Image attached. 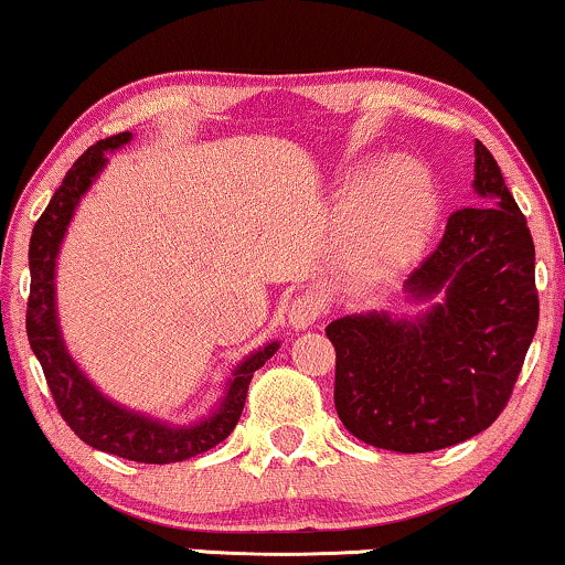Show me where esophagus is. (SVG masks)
I'll return each instance as SVG.
<instances>
[{
    "mask_svg": "<svg viewBox=\"0 0 565 565\" xmlns=\"http://www.w3.org/2000/svg\"><path fill=\"white\" fill-rule=\"evenodd\" d=\"M323 312H326L323 297L312 295V291H305V295L297 297L289 307V326L295 328V331H305V328L316 323Z\"/></svg>",
    "mask_w": 565,
    "mask_h": 565,
    "instance_id": "34e87169",
    "label": "esophagus"
}]
</instances>
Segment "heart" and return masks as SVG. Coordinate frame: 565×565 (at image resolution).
Segmentation results:
<instances>
[{
  "label": "heart",
  "instance_id": "b5f03b06",
  "mask_svg": "<svg viewBox=\"0 0 565 565\" xmlns=\"http://www.w3.org/2000/svg\"><path fill=\"white\" fill-rule=\"evenodd\" d=\"M354 224V260L362 274L391 276L423 253L438 216V192L430 174L412 161L375 169Z\"/></svg>",
  "mask_w": 565,
  "mask_h": 565
}]
</instances>
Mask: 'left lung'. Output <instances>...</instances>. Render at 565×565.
I'll return each instance as SVG.
<instances>
[{"label": "left lung", "instance_id": "obj_1", "mask_svg": "<svg viewBox=\"0 0 565 565\" xmlns=\"http://www.w3.org/2000/svg\"><path fill=\"white\" fill-rule=\"evenodd\" d=\"M480 205L448 216L435 253L406 278L417 316L333 320V402L354 438L427 454L488 430L524 365L540 299L534 242L492 153L475 142Z\"/></svg>", "mask_w": 565, "mask_h": 565}]
</instances>
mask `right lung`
Instances as JSON below:
<instances>
[{
	"mask_svg": "<svg viewBox=\"0 0 565 565\" xmlns=\"http://www.w3.org/2000/svg\"><path fill=\"white\" fill-rule=\"evenodd\" d=\"M130 140L132 132H122L90 146L73 163L60 190L49 200L46 211L35 221L31 249H28L31 297H28L25 328L33 354L44 367L56 409L64 423L73 427L77 438L98 451L122 456L130 461L171 463L211 451L221 440L230 438V433L239 423L253 373L278 352V341H270L247 354L226 377L224 396L218 398L209 417L195 419L190 425H169L167 419H156L151 414L117 404L114 398L104 396L73 360L64 344L60 316H56V258H60V247L77 203L109 161L106 153L117 151Z\"/></svg>",
	"mask_w": 565,
	"mask_h": 565,
	"instance_id": "right-lung-1",
	"label": "right lung"
}]
</instances>
